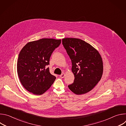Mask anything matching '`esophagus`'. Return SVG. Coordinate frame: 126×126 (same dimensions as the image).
<instances>
[{
	"instance_id": "34e87169",
	"label": "esophagus",
	"mask_w": 126,
	"mask_h": 126,
	"mask_svg": "<svg viewBox=\"0 0 126 126\" xmlns=\"http://www.w3.org/2000/svg\"><path fill=\"white\" fill-rule=\"evenodd\" d=\"M65 76V73H63V74H62L60 76V77L61 78H64Z\"/></svg>"
}]
</instances>
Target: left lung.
Wrapping results in <instances>:
<instances>
[{
    "mask_svg": "<svg viewBox=\"0 0 126 126\" xmlns=\"http://www.w3.org/2000/svg\"><path fill=\"white\" fill-rule=\"evenodd\" d=\"M62 44L72 61L75 79L69 85L76 95L90 91L101 80L103 72L102 58L98 51L90 44L78 38L62 39Z\"/></svg>",
    "mask_w": 126,
    "mask_h": 126,
    "instance_id": "obj_1",
    "label": "left lung"
}]
</instances>
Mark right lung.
Listing matches in <instances>:
<instances>
[{"mask_svg":"<svg viewBox=\"0 0 126 126\" xmlns=\"http://www.w3.org/2000/svg\"><path fill=\"white\" fill-rule=\"evenodd\" d=\"M61 39L43 38L27 43L20 51L17 63V71L21 83L28 91L36 95L45 93L56 77L50 74V56L58 47Z\"/></svg>","mask_w":126,"mask_h":126,"instance_id":"right-lung-1","label":"right lung"}]
</instances>
